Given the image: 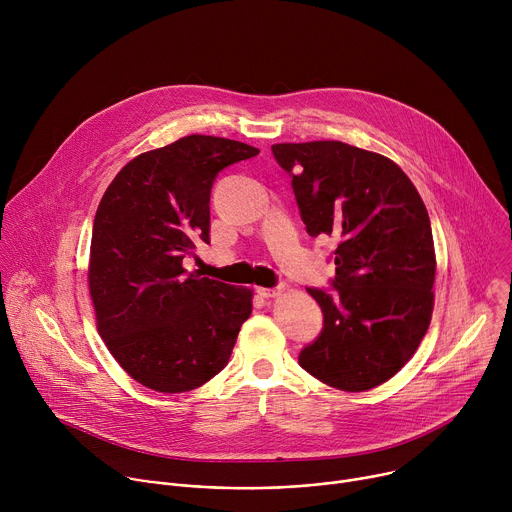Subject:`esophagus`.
<instances>
[{
    "label": "esophagus",
    "mask_w": 512,
    "mask_h": 512,
    "mask_svg": "<svg viewBox=\"0 0 512 512\" xmlns=\"http://www.w3.org/2000/svg\"><path fill=\"white\" fill-rule=\"evenodd\" d=\"M257 294L263 298H275L281 294V287H257Z\"/></svg>",
    "instance_id": "esophagus-1"
}]
</instances>
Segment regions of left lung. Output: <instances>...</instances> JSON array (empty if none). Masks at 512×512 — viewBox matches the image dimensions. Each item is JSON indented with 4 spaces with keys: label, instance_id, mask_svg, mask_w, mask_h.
Wrapping results in <instances>:
<instances>
[{
    "label": "left lung",
    "instance_id": "8db88e82",
    "mask_svg": "<svg viewBox=\"0 0 512 512\" xmlns=\"http://www.w3.org/2000/svg\"><path fill=\"white\" fill-rule=\"evenodd\" d=\"M291 174L312 237L334 235L336 296L308 287L322 334L300 352L318 381L350 393L397 375L421 344L433 312L435 249L427 208L389 158L342 141L271 145Z\"/></svg>",
    "mask_w": 512,
    "mask_h": 512
}]
</instances>
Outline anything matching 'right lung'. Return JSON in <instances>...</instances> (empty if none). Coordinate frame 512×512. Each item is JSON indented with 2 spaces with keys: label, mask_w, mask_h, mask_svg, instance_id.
Here are the masks:
<instances>
[{
  "label": "right lung",
  "mask_w": 512,
  "mask_h": 512,
  "mask_svg": "<svg viewBox=\"0 0 512 512\" xmlns=\"http://www.w3.org/2000/svg\"><path fill=\"white\" fill-rule=\"evenodd\" d=\"M257 154L235 139L186 135L125 164L99 202L89 257L97 330L143 387L186 393L227 367L253 291L182 261L210 243L216 174Z\"/></svg>",
  "instance_id": "obj_1"
}]
</instances>
